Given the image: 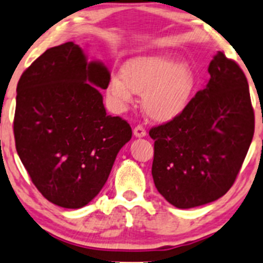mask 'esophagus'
Here are the masks:
<instances>
[{
    "instance_id": "34e87169",
    "label": "esophagus",
    "mask_w": 263,
    "mask_h": 263,
    "mask_svg": "<svg viewBox=\"0 0 263 263\" xmlns=\"http://www.w3.org/2000/svg\"><path fill=\"white\" fill-rule=\"evenodd\" d=\"M146 128L142 125H137L134 128V135L136 137H145L146 136Z\"/></svg>"
}]
</instances>
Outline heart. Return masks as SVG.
<instances>
[{"mask_svg":"<svg viewBox=\"0 0 263 263\" xmlns=\"http://www.w3.org/2000/svg\"><path fill=\"white\" fill-rule=\"evenodd\" d=\"M195 74L174 54H143L127 61L121 79L111 77L107 93L118 108L142 93V107L156 121H170L181 114L192 97Z\"/></svg>","mask_w":263,"mask_h":263,"instance_id":"b5f03b06","label":"heart"}]
</instances>
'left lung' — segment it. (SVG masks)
Instances as JSON below:
<instances>
[{"mask_svg": "<svg viewBox=\"0 0 263 263\" xmlns=\"http://www.w3.org/2000/svg\"><path fill=\"white\" fill-rule=\"evenodd\" d=\"M210 80L178 116L152 127V177L157 191L177 209L218 200L237 177L253 132L249 82L233 60L218 52Z\"/></svg>", "mask_w": 263, "mask_h": 263, "instance_id": "1", "label": "left lung"}]
</instances>
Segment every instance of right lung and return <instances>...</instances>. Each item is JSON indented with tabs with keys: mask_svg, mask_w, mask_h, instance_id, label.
<instances>
[{
	"mask_svg": "<svg viewBox=\"0 0 263 263\" xmlns=\"http://www.w3.org/2000/svg\"><path fill=\"white\" fill-rule=\"evenodd\" d=\"M109 71L88 62L73 42L52 47L17 83L16 149L43 197L81 209L105 186L116 156L132 137L127 121L106 114L100 88Z\"/></svg>",
	"mask_w": 263,
	"mask_h": 263,
	"instance_id": "1",
	"label": "right lung"
}]
</instances>
